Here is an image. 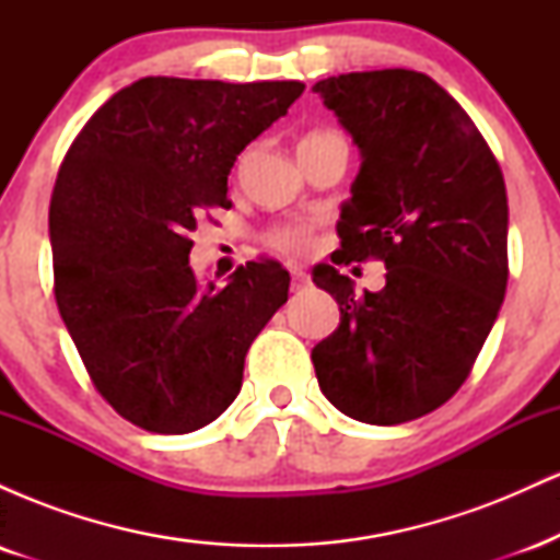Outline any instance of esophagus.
Returning a JSON list of instances; mask_svg holds the SVG:
<instances>
[{
    "label": "esophagus",
    "mask_w": 560,
    "mask_h": 560,
    "mask_svg": "<svg viewBox=\"0 0 560 560\" xmlns=\"http://www.w3.org/2000/svg\"><path fill=\"white\" fill-rule=\"evenodd\" d=\"M289 273H292V289H302L311 284V279H307V273L302 271V268H289Z\"/></svg>",
    "instance_id": "obj_1"
}]
</instances>
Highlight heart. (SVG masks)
Here are the masks:
<instances>
[{
  "instance_id": "heart-1",
  "label": "heart",
  "mask_w": 560,
  "mask_h": 560,
  "mask_svg": "<svg viewBox=\"0 0 560 560\" xmlns=\"http://www.w3.org/2000/svg\"><path fill=\"white\" fill-rule=\"evenodd\" d=\"M324 137H337L334 131H313L307 133L302 141H313V139H324ZM300 141V144H302ZM268 240H271L276 247L287 249V253H305L307 244H311V229L302 226V223H292V226H279L273 229L271 234H268Z\"/></svg>"
}]
</instances>
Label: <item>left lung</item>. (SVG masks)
Listing matches in <instances>:
<instances>
[{"label": "left lung", "instance_id": "8db88e82", "mask_svg": "<svg viewBox=\"0 0 560 560\" xmlns=\"http://www.w3.org/2000/svg\"><path fill=\"white\" fill-rule=\"evenodd\" d=\"M313 92L363 158L331 260L387 266L384 289L363 294L329 262L313 268L339 305L311 352L318 387L355 421L421 419L466 382L503 305V171L464 107L416 70L331 75Z\"/></svg>", "mask_w": 560, "mask_h": 560}]
</instances>
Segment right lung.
Here are the masks:
<instances>
[{
	"label": "right lung",
	"instance_id": "1",
	"mask_svg": "<svg viewBox=\"0 0 560 560\" xmlns=\"http://www.w3.org/2000/svg\"><path fill=\"white\" fill-rule=\"evenodd\" d=\"M302 89L147 75L113 94L62 160L49 205L57 307L96 392L147 432L215 421L287 302L276 260L199 284L189 234L205 210L231 208L236 155Z\"/></svg>",
	"mask_w": 560,
	"mask_h": 560
}]
</instances>
